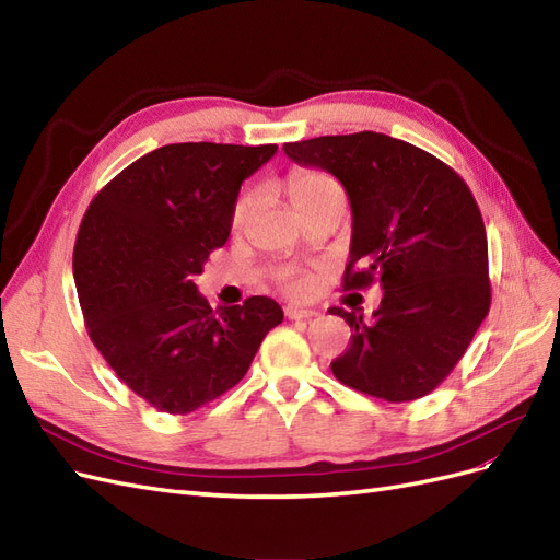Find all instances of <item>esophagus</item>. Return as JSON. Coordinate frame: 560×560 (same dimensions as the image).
<instances>
[{
    "label": "esophagus",
    "instance_id": "1",
    "mask_svg": "<svg viewBox=\"0 0 560 560\" xmlns=\"http://www.w3.org/2000/svg\"><path fill=\"white\" fill-rule=\"evenodd\" d=\"M313 315H317V313L311 311V308H303V306H287L284 308V317L287 319H308Z\"/></svg>",
    "mask_w": 560,
    "mask_h": 560
}]
</instances>
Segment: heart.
Instances as JSON below:
<instances>
[{
	"instance_id": "b5f03b06",
	"label": "heart",
	"mask_w": 560,
	"mask_h": 560,
	"mask_svg": "<svg viewBox=\"0 0 560 560\" xmlns=\"http://www.w3.org/2000/svg\"><path fill=\"white\" fill-rule=\"evenodd\" d=\"M336 186L338 184L329 175L317 173V171H294L290 175V179H287V189H290V196H292L294 206H301V202H308V200H313L319 194H325L329 189H336ZM254 206H257V194L241 196V200L235 202L233 217H231L233 229H241L247 222V217L254 210ZM294 284L301 287V282H294Z\"/></svg>"
}]
</instances>
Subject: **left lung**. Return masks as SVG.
I'll return each instance as SVG.
<instances>
[{"label": "left lung", "mask_w": 560, "mask_h": 560, "mask_svg": "<svg viewBox=\"0 0 560 560\" xmlns=\"http://www.w3.org/2000/svg\"><path fill=\"white\" fill-rule=\"evenodd\" d=\"M282 149L343 184L352 210L346 290L374 280L383 290L374 319L329 308L352 331L334 376L385 401L425 397L460 362L490 308L486 226L469 186L428 151L383 132Z\"/></svg>", "instance_id": "obj_1"}]
</instances>
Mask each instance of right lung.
I'll use <instances>...</instances> for the list:
<instances>
[{
	"label": "right lung",
	"instance_id": "right-lung-1",
	"mask_svg": "<svg viewBox=\"0 0 560 560\" xmlns=\"http://www.w3.org/2000/svg\"><path fill=\"white\" fill-rule=\"evenodd\" d=\"M276 151L165 144L118 173L83 214L72 266L91 341L163 413L222 397L282 322L268 296L214 311L194 282L229 241L241 184Z\"/></svg>",
	"mask_w": 560,
	"mask_h": 560
}]
</instances>
